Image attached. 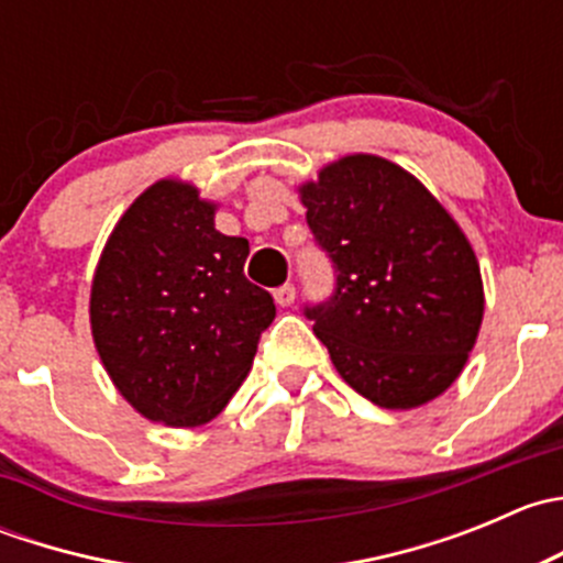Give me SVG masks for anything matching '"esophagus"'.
Instances as JSON below:
<instances>
[{
  "label": "esophagus",
  "mask_w": 563,
  "mask_h": 563,
  "mask_svg": "<svg viewBox=\"0 0 563 563\" xmlns=\"http://www.w3.org/2000/svg\"><path fill=\"white\" fill-rule=\"evenodd\" d=\"M272 297H275V302L280 305V308H288V305H294V299H297V288H294V283H286V286L275 288Z\"/></svg>",
  "instance_id": "1"
}]
</instances>
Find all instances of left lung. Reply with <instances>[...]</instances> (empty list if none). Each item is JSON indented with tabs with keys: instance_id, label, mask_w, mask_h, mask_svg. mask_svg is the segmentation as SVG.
Returning a JSON list of instances; mask_svg holds the SVG:
<instances>
[{
	"instance_id": "obj_1",
	"label": "left lung",
	"mask_w": 563,
	"mask_h": 563,
	"mask_svg": "<svg viewBox=\"0 0 563 563\" xmlns=\"http://www.w3.org/2000/svg\"><path fill=\"white\" fill-rule=\"evenodd\" d=\"M308 225L334 269L305 305L349 387L382 408H417L463 371L485 297L476 255L422 181L376 155H351L302 187Z\"/></svg>"
}]
</instances>
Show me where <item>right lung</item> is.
I'll list each match as a JSON object with an SVG mask.
<instances>
[{
    "instance_id": "add662e5",
    "label": "right lung",
    "mask_w": 563,
    "mask_h": 563,
    "mask_svg": "<svg viewBox=\"0 0 563 563\" xmlns=\"http://www.w3.org/2000/svg\"><path fill=\"white\" fill-rule=\"evenodd\" d=\"M245 236L214 229V203L163 179L108 236L92 280V338L124 400L152 422L196 428L245 382L269 291L245 277Z\"/></svg>"
}]
</instances>
